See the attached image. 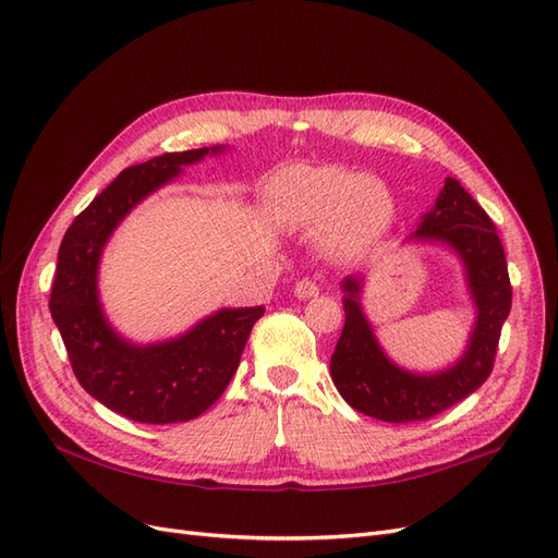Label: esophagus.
Instances as JSON below:
<instances>
[{
    "mask_svg": "<svg viewBox=\"0 0 558 558\" xmlns=\"http://www.w3.org/2000/svg\"><path fill=\"white\" fill-rule=\"evenodd\" d=\"M293 293H295L300 300H312V298L318 295V286H316L314 281H310V279H300V281L295 283Z\"/></svg>",
    "mask_w": 558,
    "mask_h": 558,
    "instance_id": "esophagus-1",
    "label": "esophagus"
}]
</instances>
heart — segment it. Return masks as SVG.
Segmentation results:
<instances>
[{"label": "heart", "instance_id": "b5f03b06", "mask_svg": "<svg viewBox=\"0 0 558 558\" xmlns=\"http://www.w3.org/2000/svg\"><path fill=\"white\" fill-rule=\"evenodd\" d=\"M267 205L291 230H318L324 246L340 258H361L393 226L396 202L373 174L342 167H291L267 185Z\"/></svg>", "mask_w": 558, "mask_h": 558}]
</instances>
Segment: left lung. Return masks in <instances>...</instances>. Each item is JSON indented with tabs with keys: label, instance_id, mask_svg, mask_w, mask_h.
<instances>
[{
	"label": "left lung",
	"instance_id": "1",
	"mask_svg": "<svg viewBox=\"0 0 558 558\" xmlns=\"http://www.w3.org/2000/svg\"><path fill=\"white\" fill-rule=\"evenodd\" d=\"M408 242L442 244L463 265L475 324L465 351L435 373H414L388 359L363 312L365 277L342 281L344 328L330 356V377L353 410L388 424H408L440 414L461 402L492 375L512 286L505 251L492 218L456 179H447L430 211L421 216Z\"/></svg>",
	"mask_w": 558,
	"mask_h": 558
}]
</instances>
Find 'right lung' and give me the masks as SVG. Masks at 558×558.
Returning <instances> with one entry per match:
<instances>
[{
  "mask_svg": "<svg viewBox=\"0 0 558 558\" xmlns=\"http://www.w3.org/2000/svg\"><path fill=\"white\" fill-rule=\"evenodd\" d=\"M223 150L205 146L128 167L74 218L58 251L48 307L74 375L105 408L140 424H179L209 410L238 369L253 324L265 314L263 305L223 307L172 340L137 344L109 324L99 300V260L123 218L185 165Z\"/></svg>",
  "mask_w": 558,
  "mask_h": 558,
  "instance_id": "right-lung-1",
  "label": "right lung"
}]
</instances>
